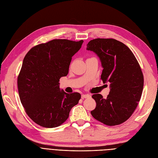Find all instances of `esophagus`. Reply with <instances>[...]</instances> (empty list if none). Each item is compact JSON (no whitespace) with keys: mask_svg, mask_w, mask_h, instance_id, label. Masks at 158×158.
Wrapping results in <instances>:
<instances>
[{"mask_svg":"<svg viewBox=\"0 0 158 158\" xmlns=\"http://www.w3.org/2000/svg\"><path fill=\"white\" fill-rule=\"evenodd\" d=\"M90 98V95L89 94H82V98L84 99V98Z\"/></svg>","mask_w":158,"mask_h":158,"instance_id":"1","label":"esophagus"}]
</instances>
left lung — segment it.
I'll return each mask as SVG.
<instances>
[{
	"label": "left lung",
	"instance_id": "left-lung-1",
	"mask_svg": "<svg viewBox=\"0 0 158 158\" xmlns=\"http://www.w3.org/2000/svg\"><path fill=\"white\" fill-rule=\"evenodd\" d=\"M101 60L103 82L110 83L106 99L99 94L92 95L96 107L91 114L98 121L115 126L130 118L140 102L144 76L139 63L128 47L114 39L98 38L87 44Z\"/></svg>",
	"mask_w": 158,
	"mask_h": 158
}]
</instances>
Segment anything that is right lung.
<instances>
[{"label": "right lung", "mask_w": 158, "mask_h": 158, "mask_svg": "<svg viewBox=\"0 0 158 158\" xmlns=\"http://www.w3.org/2000/svg\"><path fill=\"white\" fill-rule=\"evenodd\" d=\"M83 42L53 40L32 47L23 59L18 77V93L27 114L40 126H60L78 103L81 95L60 90L59 82L68 74L72 57Z\"/></svg>", "instance_id": "obj_1"}]
</instances>
